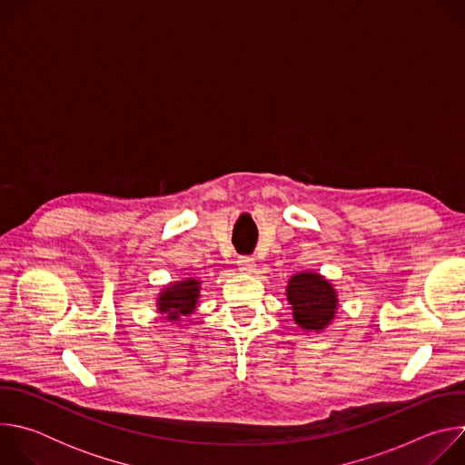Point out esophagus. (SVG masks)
<instances>
[{"mask_svg":"<svg viewBox=\"0 0 465 465\" xmlns=\"http://www.w3.org/2000/svg\"><path fill=\"white\" fill-rule=\"evenodd\" d=\"M237 264H239V271L244 272V274H250L255 271V261L253 257H239L237 259Z\"/></svg>","mask_w":465,"mask_h":465,"instance_id":"1","label":"esophagus"}]
</instances>
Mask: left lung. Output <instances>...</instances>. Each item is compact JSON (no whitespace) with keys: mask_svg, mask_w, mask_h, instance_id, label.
I'll use <instances>...</instances> for the list:
<instances>
[{"mask_svg":"<svg viewBox=\"0 0 465 465\" xmlns=\"http://www.w3.org/2000/svg\"><path fill=\"white\" fill-rule=\"evenodd\" d=\"M287 300L292 305L294 322L303 331L320 333L335 318L339 298L323 276L316 272H300L289 280Z\"/></svg>","mask_w":465,"mask_h":465,"instance_id":"left-lung-1","label":"left lung"}]
</instances>
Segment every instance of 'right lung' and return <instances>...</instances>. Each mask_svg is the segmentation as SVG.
Listing matches in <instances>:
<instances>
[{"instance_id":"obj_1","label":"right lung","mask_w":465,"mask_h":465,"mask_svg":"<svg viewBox=\"0 0 465 465\" xmlns=\"http://www.w3.org/2000/svg\"><path fill=\"white\" fill-rule=\"evenodd\" d=\"M198 296H201V282L187 278L167 285L158 296V311L167 316V320H180L194 311Z\"/></svg>"}]
</instances>
